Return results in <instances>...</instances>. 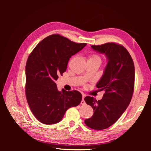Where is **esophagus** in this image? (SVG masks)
I'll return each instance as SVG.
<instances>
[{
    "label": "esophagus",
    "mask_w": 151,
    "mask_h": 151,
    "mask_svg": "<svg viewBox=\"0 0 151 151\" xmlns=\"http://www.w3.org/2000/svg\"><path fill=\"white\" fill-rule=\"evenodd\" d=\"M84 97H85V95H83V98H82V100L81 101V105H84L86 104V102L84 101Z\"/></svg>",
    "instance_id": "esophagus-1"
}]
</instances>
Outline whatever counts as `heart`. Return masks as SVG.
Returning a JSON list of instances; mask_svg holds the SVG:
<instances>
[{
	"instance_id": "heart-1",
	"label": "heart",
	"mask_w": 151,
	"mask_h": 151,
	"mask_svg": "<svg viewBox=\"0 0 151 151\" xmlns=\"http://www.w3.org/2000/svg\"><path fill=\"white\" fill-rule=\"evenodd\" d=\"M98 59V60H100V58L98 56V55H92V56L90 57V58L89 59Z\"/></svg>"
}]
</instances>
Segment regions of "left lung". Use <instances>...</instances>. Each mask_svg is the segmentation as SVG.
<instances>
[{"instance_id": "obj_1", "label": "left lung", "mask_w": 151, "mask_h": 151, "mask_svg": "<svg viewBox=\"0 0 151 151\" xmlns=\"http://www.w3.org/2000/svg\"><path fill=\"white\" fill-rule=\"evenodd\" d=\"M92 48L105 54L107 64L96 86L105 91L101 100L87 96L84 100L92 106L93 114L84 121L94 130H103L114 124L129 105L134 90V66L125 47L114 43L92 45Z\"/></svg>"}]
</instances>
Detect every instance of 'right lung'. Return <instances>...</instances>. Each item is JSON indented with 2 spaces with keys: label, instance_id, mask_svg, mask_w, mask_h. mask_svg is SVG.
I'll return each mask as SVG.
<instances>
[{
  "label": "right lung",
  "instance_id": "right-lung-1",
  "mask_svg": "<svg viewBox=\"0 0 151 151\" xmlns=\"http://www.w3.org/2000/svg\"><path fill=\"white\" fill-rule=\"evenodd\" d=\"M58 34L47 37L29 55L26 65V96L31 111L44 124L60 122L66 111L82 99L77 91H58L56 81L67 69L70 58L86 46Z\"/></svg>",
  "mask_w": 151,
  "mask_h": 151
}]
</instances>
